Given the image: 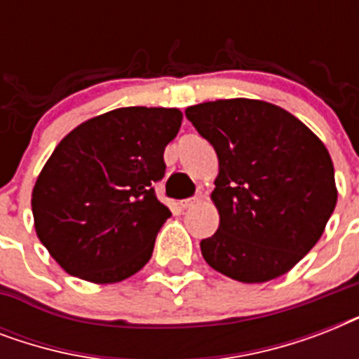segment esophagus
Returning a JSON list of instances; mask_svg holds the SVG:
<instances>
[{"mask_svg": "<svg viewBox=\"0 0 359 359\" xmlns=\"http://www.w3.org/2000/svg\"><path fill=\"white\" fill-rule=\"evenodd\" d=\"M203 199V194L199 191L196 197H190V199H184V201H180V207L182 208H191V207H196L197 203H201Z\"/></svg>", "mask_w": 359, "mask_h": 359, "instance_id": "1", "label": "esophagus"}]
</instances>
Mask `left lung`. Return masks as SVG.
I'll use <instances>...</instances> for the list:
<instances>
[{"instance_id": "8db88e82", "label": "left lung", "mask_w": 359, "mask_h": 359, "mask_svg": "<svg viewBox=\"0 0 359 359\" xmlns=\"http://www.w3.org/2000/svg\"><path fill=\"white\" fill-rule=\"evenodd\" d=\"M186 117L218 154L212 203L219 227L201 240L205 261L242 283H264L300 262L337 203L324 143L287 109L229 98L190 106Z\"/></svg>"}]
</instances>
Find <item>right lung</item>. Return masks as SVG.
Here are the masks:
<instances>
[{
  "mask_svg": "<svg viewBox=\"0 0 359 359\" xmlns=\"http://www.w3.org/2000/svg\"><path fill=\"white\" fill-rule=\"evenodd\" d=\"M177 108L132 106L97 115L59 141L36 177V236L65 272L119 283L145 266L171 216L156 199L163 151L179 134Z\"/></svg>",
  "mask_w": 359,
  "mask_h": 359,
  "instance_id": "obj_1",
  "label": "right lung"
}]
</instances>
